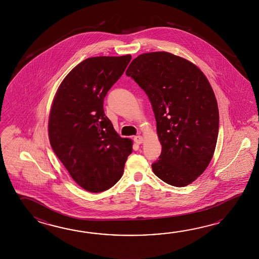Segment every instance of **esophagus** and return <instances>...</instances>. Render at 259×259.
<instances>
[{"label":"esophagus","mask_w":259,"mask_h":259,"mask_svg":"<svg viewBox=\"0 0 259 259\" xmlns=\"http://www.w3.org/2000/svg\"><path fill=\"white\" fill-rule=\"evenodd\" d=\"M134 142L137 143V144H141V143H143V138L142 137V136H140V135L135 136V137H134Z\"/></svg>","instance_id":"esophagus-1"}]
</instances>
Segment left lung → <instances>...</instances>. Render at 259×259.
<instances>
[{
  "label": "left lung",
  "mask_w": 259,
  "mask_h": 259,
  "mask_svg": "<svg viewBox=\"0 0 259 259\" xmlns=\"http://www.w3.org/2000/svg\"><path fill=\"white\" fill-rule=\"evenodd\" d=\"M126 75L147 94L162 145L154 174L185 187L209 165L219 135L215 94L204 73L190 61L166 52L139 55Z\"/></svg>",
  "instance_id": "obj_1"
}]
</instances>
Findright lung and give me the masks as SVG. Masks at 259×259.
I'll use <instances>...</instances> for the list:
<instances>
[{"instance_id": "add662e5", "label": "right lung", "mask_w": 259, "mask_h": 259, "mask_svg": "<svg viewBox=\"0 0 259 259\" xmlns=\"http://www.w3.org/2000/svg\"><path fill=\"white\" fill-rule=\"evenodd\" d=\"M131 60V55L85 59L64 78L52 105L51 146L72 179L91 193L114 186L132 154V140L116 133L104 111L105 95Z\"/></svg>"}]
</instances>
